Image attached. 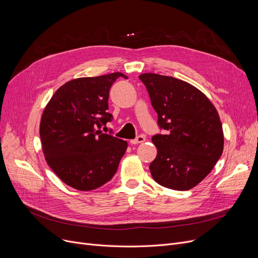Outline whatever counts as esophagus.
I'll return each mask as SVG.
<instances>
[{
  "instance_id": "obj_1",
  "label": "esophagus",
  "mask_w": 258,
  "mask_h": 258,
  "mask_svg": "<svg viewBox=\"0 0 258 258\" xmlns=\"http://www.w3.org/2000/svg\"><path fill=\"white\" fill-rule=\"evenodd\" d=\"M144 141H145V136L140 135V136H138L136 139L131 140V144H139V143H143Z\"/></svg>"
}]
</instances>
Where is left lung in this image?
<instances>
[{
  "label": "left lung",
  "instance_id": "left-lung-1",
  "mask_svg": "<svg viewBox=\"0 0 258 258\" xmlns=\"http://www.w3.org/2000/svg\"><path fill=\"white\" fill-rule=\"evenodd\" d=\"M165 134L153 136L157 157L150 165L154 180L173 190H189L204 180L224 150L218 111L196 87L155 73L139 76Z\"/></svg>",
  "mask_w": 258,
  "mask_h": 258
}]
</instances>
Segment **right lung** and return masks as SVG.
<instances>
[{
  "instance_id": "add662e5",
  "label": "right lung",
  "mask_w": 258,
  "mask_h": 258,
  "mask_svg": "<svg viewBox=\"0 0 258 258\" xmlns=\"http://www.w3.org/2000/svg\"><path fill=\"white\" fill-rule=\"evenodd\" d=\"M120 72L81 77L61 86L46 105L39 136L51 169L67 185L81 191L110 181L125 154L127 142L101 132L113 119L108 93Z\"/></svg>"
}]
</instances>
